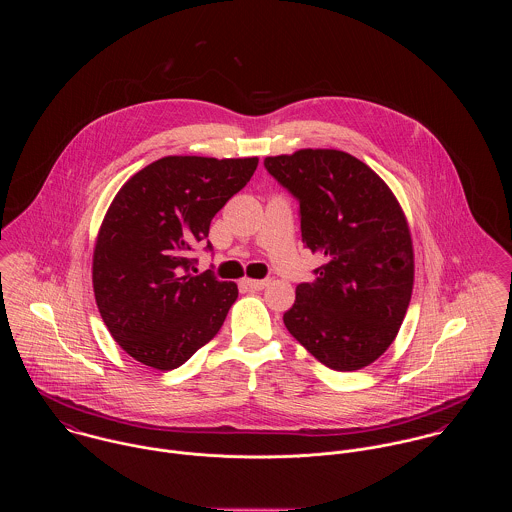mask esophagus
<instances>
[{
  "mask_svg": "<svg viewBox=\"0 0 512 512\" xmlns=\"http://www.w3.org/2000/svg\"><path fill=\"white\" fill-rule=\"evenodd\" d=\"M244 286L258 292V290H264V288L268 286V280H250V278H246V280H244Z\"/></svg>",
  "mask_w": 512,
  "mask_h": 512,
  "instance_id": "obj_1",
  "label": "esophagus"
}]
</instances>
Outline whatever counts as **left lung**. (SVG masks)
Masks as SVG:
<instances>
[{
  "label": "left lung",
  "mask_w": 512,
  "mask_h": 512,
  "mask_svg": "<svg viewBox=\"0 0 512 512\" xmlns=\"http://www.w3.org/2000/svg\"><path fill=\"white\" fill-rule=\"evenodd\" d=\"M264 167L299 203L305 248L325 256L315 282L295 288L288 331L333 370L374 363L394 341L414 286L412 238L396 197L337 149L266 157Z\"/></svg>",
  "instance_id": "left-lung-1"
}]
</instances>
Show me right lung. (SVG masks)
<instances>
[{
  "mask_svg": "<svg viewBox=\"0 0 512 512\" xmlns=\"http://www.w3.org/2000/svg\"><path fill=\"white\" fill-rule=\"evenodd\" d=\"M258 157L171 155L138 171L112 201L94 248L98 311L114 341L142 365L173 370L219 333L238 297L213 270L193 274L189 252L254 175Z\"/></svg>",
  "mask_w": 512,
  "mask_h": 512,
  "instance_id": "add662e5",
  "label": "right lung"
}]
</instances>
